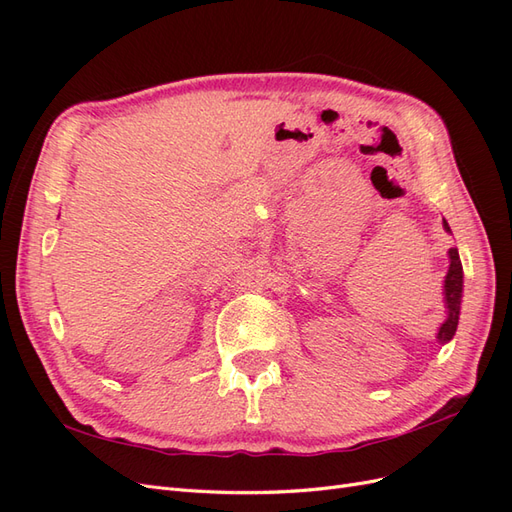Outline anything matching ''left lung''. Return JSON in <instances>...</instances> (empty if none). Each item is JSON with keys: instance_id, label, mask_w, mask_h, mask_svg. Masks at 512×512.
Instances as JSON below:
<instances>
[{"instance_id": "1", "label": "left lung", "mask_w": 512, "mask_h": 512, "mask_svg": "<svg viewBox=\"0 0 512 512\" xmlns=\"http://www.w3.org/2000/svg\"><path fill=\"white\" fill-rule=\"evenodd\" d=\"M446 232H451V226L444 220ZM448 256H451V267H448L446 280H444V299L448 307V318L438 331V339L442 344H446L448 339H453L457 331V322H459V307H461V290H463V269H461V260L457 247H451L448 250Z\"/></svg>"}]
</instances>
